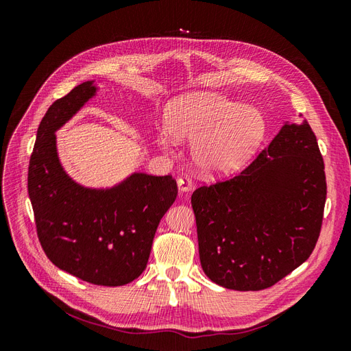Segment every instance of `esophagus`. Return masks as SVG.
<instances>
[{
  "label": "esophagus",
  "instance_id": "1",
  "mask_svg": "<svg viewBox=\"0 0 351 351\" xmlns=\"http://www.w3.org/2000/svg\"><path fill=\"white\" fill-rule=\"evenodd\" d=\"M177 186H178V190L182 193H186V192H190L192 190V182H190L189 177H180L177 180Z\"/></svg>",
  "mask_w": 351,
  "mask_h": 351
}]
</instances>
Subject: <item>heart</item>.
<instances>
[{
	"mask_svg": "<svg viewBox=\"0 0 351 351\" xmlns=\"http://www.w3.org/2000/svg\"><path fill=\"white\" fill-rule=\"evenodd\" d=\"M156 141L164 149L193 142L190 155L200 174L215 177L239 171L259 149L267 120L254 105H243L219 92H193L167 104Z\"/></svg>",
	"mask_w": 351,
	"mask_h": 351,
	"instance_id": "heart-1",
	"label": "heart"
}]
</instances>
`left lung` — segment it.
I'll return each instance as SVG.
<instances>
[{
    "instance_id": "obj_1",
    "label": "left lung",
    "mask_w": 351,
    "mask_h": 351,
    "mask_svg": "<svg viewBox=\"0 0 351 351\" xmlns=\"http://www.w3.org/2000/svg\"><path fill=\"white\" fill-rule=\"evenodd\" d=\"M325 199L315 133L285 121L244 171L193 192L202 269L224 289H268L311 256Z\"/></svg>"
}]
</instances>
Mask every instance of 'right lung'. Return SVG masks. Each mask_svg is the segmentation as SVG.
Returning a JSON list of instances; mask_svg holds the SVG:
<instances>
[{
    "instance_id": "obj_1",
    "label": "right lung",
    "mask_w": 351,
    "mask_h": 351,
    "mask_svg": "<svg viewBox=\"0 0 351 351\" xmlns=\"http://www.w3.org/2000/svg\"><path fill=\"white\" fill-rule=\"evenodd\" d=\"M80 83L42 119L29 162L27 190L42 249L57 268L117 287L145 271L158 224L177 197L171 176L134 171L112 186L76 182L62 165L57 132L99 92Z\"/></svg>"
}]
</instances>
